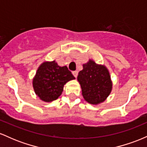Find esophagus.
Returning <instances> with one entry per match:
<instances>
[{
    "label": "esophagus",
    "instance_id": "esophagus-1",
    "mask_svg": "<svg viewBox=\"0 0 147 147\" xmlns=\"http://www.w3.org/2000/svg\"><path fill=\"white\" fill-rule=\"evenodd\" d=\"M72 75H74V77H77V75H78V72L77 71H73L72 72Z\"/></svg>",
    "mask_w": 147,
    "mask_h": 147
}]
</instances>
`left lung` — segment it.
<instances>
[{"instance_id": "1", "label": "left lung", "mask_w": 147, "mask_h": 147, "mask_svg": "<svg viewBox=\"0 0 147 147\" xmlns=\"http://www.w3.org/2000/svg\"><path fill=\"white\" fill-rule=\"evenodd\" d=\"M77 80L84 99L91 104L104 102L112 90L113 84L108 69L91 59L83 64V70L79 72Z\"/></svg>"}]
</instances>
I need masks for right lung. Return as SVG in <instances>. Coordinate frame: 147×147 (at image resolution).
I'll list each match as a JSON object with an SVG mask.
<instances>
[{"mask_svg":"<svg viewBox=\"0 0 147 147\" xmlns=\"http://www.w3.org/2000/svg\"><path fill=\"white\" fill-rule=\"evenodd\" d=\"M75 79L66 66H59L55 61H45L37 70L33 79V88L42 101L50 102L61 95L67 82Z\"/></svg>","mask_w":147,"mask_h":147,"instance_id":"right-lung-1","label":"right lung"}]
</instances>
